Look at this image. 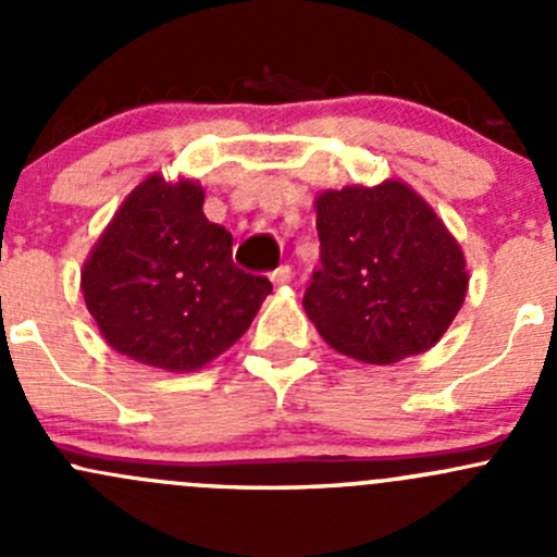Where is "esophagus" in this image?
<instances>
[{
	"mask_svg": "<svg viewBox=\"0 0 557 557\" xmlns=\"http://www.w3.org/2000/svg\"><path fill=\"white\" fill-rule=\"evenodd\" d=\"M290 280H294V269H290V267H277L272 272V283L274 285H288Z\"/></svg>",
	"mask_w": 557,
	"mask_h": 557,
	"instance_id": "34e87169",
	"label": "esophagus"
}]
</instances>
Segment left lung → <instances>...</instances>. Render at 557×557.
Masks as SVG:
<instances>
[{
    "label": "left lung",
    "instance_id": "obj_1",
    "mask_svg": "<svg viewBox=\"0 0 557 557\" xmlns=\"http://www.w3.org/2000/svg\"><path fill=\"white\" fill-rule=\"evenodd\" d=\"M320 267L305 290L318 334L347 358L396 363L442 339L469 288L463 252L409 185L325 190Z\"/></svg>",
    "mask_w": 557,
    "mask_h": 557
}]
</instances>
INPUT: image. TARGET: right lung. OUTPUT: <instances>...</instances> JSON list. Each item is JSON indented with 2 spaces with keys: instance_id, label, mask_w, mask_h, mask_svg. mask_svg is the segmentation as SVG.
Returning <instances> with one entry per match:
<instances>
[{
  "instance_id": "add662e5",
  "label": "right lung",
  "mask_w": 557,
  "mask_h": 557,
  "mask_svg": "<svg viewBox=\"0 0 557 557\" xmlns=\"http://www.w3.org/2000/svg\"><path fill=\"white\" fill-rule=\"evenodd\" d=\"M205 190L161 174L128 194L81 274L86 307L112 350L194 372L250 329L272 283L232 261V234L201 212Z\"/></svg>"
}]
</instances>
